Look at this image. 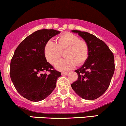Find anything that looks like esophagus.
I'll list each match as a JSON object with an SVG mask.
<instances>
[{
    "label": "esophagus",
    "mask_w": 126,
    "mask_h": 126,
    "mask_svg": "<svg viewBox=\"0 0 126 126\" xmlns=\"http://www.w3.org/2000/svg\"><path fill=\"white\" fill-rule=\"evenodd\" d=\"M68 74V72H63L62 73V75H67Z\"/></svg>",
    "instance_id": "obj_1"
}]
</instances>
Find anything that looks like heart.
Masks as SVG:
<instances>
[{"mask_svg":"<svg viewBox=\"0 0 126 126\" xmlns=\"http://www.w3.org/2000/svg\"><path fill=\"white\" fill-rule=\"evenodd\" d=\"M65 51V59L56 63L55 68L60 71L72 69L77 65L85 63L89 58V47L84 41L70 33H64L58 37L56 42L49 40L44 47V54L46 60L51 64H54L60 58L61 51Z\"/></svg>","mask_w":126,"mask_h":126,"instance_id":"1","label":"heart"}]
</instances>
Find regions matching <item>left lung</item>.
<instances>
[{
    "label": "left lung",
    "instance_id": "1",
    "mask_svg": "<svg viewBox=\"0 0 126 126\" xmlns=\"http://www.w3.org/2000/svg\"><path fill=\"white\" fill-rule=\"evenodd\" d=\"M78 33L89 47V55L84 64L75 70L77 81L71 85L73 90L82 99L94 100L108 89L115 71L113 53L103 41L85 32L72 30Z\"/></svg>",
    "mask_w": 126,
    "mask_h": 126
}]
</instances>
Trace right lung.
<instances>
[{
  "label": "right lung",
  "instance_id": "obj_1",
  "mask_svg": "<svg viewBox=\"0 0 126 126\" xmlns=\"http://www.w3.org/2000/svg\"><path fill=\"white\" fill-rule=\"evenodd\" d=\"M60 33L55 30H39L27 36L17 48L11 61L10 75L17 91L26 99L42 101L54 90L61 72L47 61L44 54L45 43ZM50 71L47 75L44 74Z\"/></svg>",
  "mask_w": 126,
  "mask_h": 126
}]
</instances>
